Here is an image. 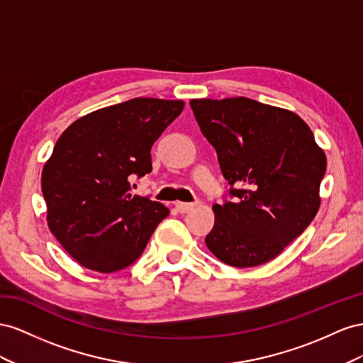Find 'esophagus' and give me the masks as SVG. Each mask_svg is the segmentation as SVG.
<instances>
[{
    "label": "esophagus",
    "mask_w": 363,
    "mask_h": 363,
    "mask_svg": "<svg viewBox=\"0 0 363 363\" xmlns=\"http://www.w3.org/2000/svg\"><path fill=\"white\" fill-rule=\"evenodd\" d=\"M176 210H178L179 213H189L194 208V203H190V202H176L174 203Z\"/></svg>",
    "instance_id": "obj_1"
}]
</instances>
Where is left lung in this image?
Wrapping results in <instances>:
<instances>
[{
	"label": "left lung",
	"mask_w": 363,
	"mask_h": 363,
	"mask_svg": "<svg viewBox=\"0 0 363 363\" xmlns=\"http://www.w3.org/2000/svg\"><path fill=\"white\" fill-rule=\"evenodd\" d=\"M190 106L230 190L213 205L208 250L234 267L272 260L315 219L327 160L296 113L247 97Z\"/></svg>",
	"instance_id": "8db88e82"
}]
</instances>
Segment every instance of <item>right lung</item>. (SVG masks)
<instances>
[{
    "mask_svg": "<svg viewBox=\"0 0 363 363\" xmlns=\"http://www.w3.org/2000/svg\"><path fill=\"white\" fill-rule=\"evenodd\" d=\"M184 109L182 100L138 97L79 118L43 170L47 220L82 266L117 272L143 254L169 208L130 193L152 172V146Z\"/></svg>",
    "mask_w": 363,
    "mask_h": 363,
    "instance_id": "1",
    "label": "right lung"
}]
</instances>
